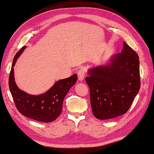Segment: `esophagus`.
<instances>
[{
  "mask_svg": "<svg viewBox=\"0 0 154 154\" xmlns=\"http://www.w3.org/2000/svg\"><path fill=\"white\" fill-rule=\"evenodd\" d=\"M77 75H78V79H79V80L82 81L84 79L85 76V69L81 68L78 71Z\"/></svg>",
  "mask_w": 154,
  "mask_h": 154,
  "instance_id": "esophagus-1",
  "label": "esophagus"
}]
</instances>
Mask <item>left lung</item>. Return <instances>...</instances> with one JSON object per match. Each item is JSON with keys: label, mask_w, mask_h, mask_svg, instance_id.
Returning a JSON list of instances; mask_svg holds the SVG:
<instances>
[{"label": "left lung", "mask_w": 154, "mask_h": 154, "mask_svg": "<svg viewBox=\"0 0 154 154\" xmlns=\"http://www.w3.org/2000/svg\"><path fill=\"white\" fill-rule=\"evenodd\" d=\"M92 111L97 119L107 120L125 114L140 88L139 57L124 42L120 53L106 65L88 71Z\"/></svg>", "instance_id": "8db88e82"}]
</instances>
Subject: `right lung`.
Listing matches in <instances>:
<instances>
[{"label":"right lung","mask_w":154,"mask_h":154,"mask_svg":"<svg viewBox=\"0 0 154 154\" xmlns=\"http://www.w3.org/2000/svg\"><path fill=\"white\" fill-rule=\"evenodd\" d=\"M26 46L22 47L13 60L8 85L16 109L22 115L40 122H51L60 115L65 97L70 88L76 83L77 74L64 79L59 80L54 83L47 92L39 95H32L20 90L14 81V67L18 57Z\"/></svg>","instance_id":"obj_1"}]
</instances>
